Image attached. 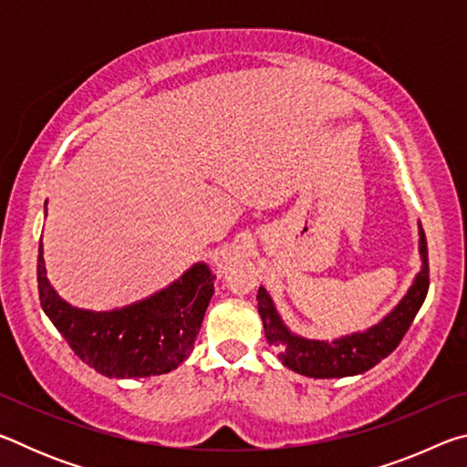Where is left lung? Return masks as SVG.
I'll return each mask as SVG.
<instances>
[{"label":"left lung","mask_w":467,"mask_h":467,"mask_svg":"<svg viewBox=\"0 0 467 467\" xmlns=\"http://www.w3.org/2000/svg\"><path fill=\"white\" fill-rule=\"evenodd\" d=\"M420 253L422 272L416 275L412 288L408 290L404 300L379 326L370 327L365 334L339 337L336 342H317V339H305L290 334L278 317V313H275L272 298L267 296L264 288H259L257 309L262 315L267 344L278 348L282 365L306 377L336 379L365 373V370L373 368L377 362L389 357L404 339L416 313L420 311L426 292H429V247H426L422 226Z\"/></svg>","instance_id":"left-lung-1"}]
</instances>
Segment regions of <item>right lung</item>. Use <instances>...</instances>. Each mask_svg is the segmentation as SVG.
<instances>
[{"mask_svg":"<svg viewBox=\"0 0 467 467\" xmlns=\"http://www.w3.org/2000/svg\"><path fill=\"white\" fill-rule=\"evenodd\" d=\"M38 298L69 348L97 373L115 379L164 375L177 368L202 329L216 275L203 264L158 295L121 311L90 313L61 300L47 280L43 243L38 247Z\"/></svg>","mask_w":467,"mask_h":467,"instance_id":"right-lung-1","label":"right lung"}]
</instances>
